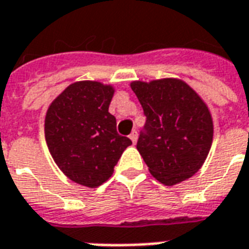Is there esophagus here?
Masks as SVG:
<instances>
[{
	"label": "esophagus",
	"mask_w": 249,
	"mask_h": 249,
	"mask_svg": "<svg viewBox=\"0 0 249 249\" xmlns=\"http://www.w3.org/2000/svg\"><path fill=\"white\" fill-rule=\"evenodd\" d=\"M129 138L132 140L133 143H136L137 140H138V133H137V130H133V132L130 133V136H129Z\"/></svg>",
	"instance_id": "obj_1"
}]
</instances>
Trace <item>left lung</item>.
<instances>
[{
  "mask_svg": "<svg viewBox=\"0 0 249 249\" xmlns=\"http://www.w3.org/2000/svg\"><path fill=\"white\" fill-rule=\"evenodd\" d=\"M147 117L137 150L150 173L165 186L193 177L204 164L213 141V120L205 102L183 80L132 81Z\"/></svg>",
  "mask_w": 249,
  "mask_h": 249,
  "instance_id": "8db88e82",
  "label": "left lung"
}]
</instances>
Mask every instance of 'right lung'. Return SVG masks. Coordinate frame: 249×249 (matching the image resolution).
<instances>
[{
    "label": "right lung",
    "mask_w": 249,
    "mask_h": 249,
    "mask_svg": "<svg viewBox=\"0 0 249 249\" xmlns=\"http://www.w3.org/2000/svg\"><path fill=\"white\" fill-rule=\"evenodd\" d=\"M112 85L76 81L50 103L45 116V140L53 159L71 181L95 189L108 179L132 141L117 134L108 112Z\"/></svg>",
    "instance_id": "obj_1"
}]
</instances>
